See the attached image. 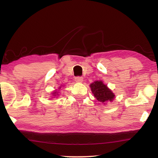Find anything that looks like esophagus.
<instances>
[{
  "label": "esophagus",
  "instance_id": "34e87169",
  "mask_svg": "<svg viewBox=\"0 0 158 158\" xmlns=\"http://www.w3.org/2000/svg\"><path fill=\"white\" fill-rule=\"evenodd\" d=\"M83 78L82 77H76L75 78V81L77 83H81L83 81Z\"/></svg>",
  "mask_w": 158,
  "mask_h": 158
}]
</instances>
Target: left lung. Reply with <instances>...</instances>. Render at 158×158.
I'll list each match as a JSON object with an SVG mask.
<instances>
[{
    "instance_id": "8db88e82",
    "label": "left lung",
    "mask_w": 158,
    "mask_h": 158,
    "mask_svg": "<svg viewBox=\"0 0 158 158\" xmlns=\"http://www.w3.org/2000/svg\"><path fill=\"white\" fill-rule=\"evenodd\" d=\"M90 88L95 98L100 102L112 101L115 98L114 94L102 81H95L91 83Z\"/></svg>"
}]
</instances>
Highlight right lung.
Masks as SVG:
<instances>
[{
  "label": "right lung",
  "mask_w": 158,
  "mask_h": 158,
  "mask_svg": "<svg viewBox=\"0 0 158 158\" xmlns=\"http://www.w3.org/2000/svg\"><path fill=\"white\" fill-rule=\"evenodd\" d=\"M57 93V92H54V93H53V96H56V94H56Z\"/></svg>",
  "instance_id": "obj_1"
}]
</instances>
